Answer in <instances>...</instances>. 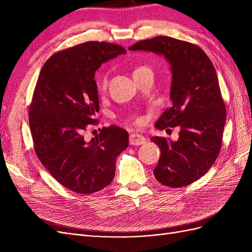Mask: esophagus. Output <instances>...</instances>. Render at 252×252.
I'll return each instance as SVG.
<instances>
[{
	"label": "esophagus",
	"mask_w": 252,
	"mask_h": 252,
	"mask_svg": "<svg viewBox=\"0 0 252 252\" xmlns=\"http://www.w3.org/2000/svg\"><path fill=\"white\" fill-rule=\"evenodd\" d=\"M145 142H146V139L140 133H131L130 136H129V143H130V145H133V146H139V145H142Z\"/></svg>",
	"instance_id": "1"
}]
</instances>
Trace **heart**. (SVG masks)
I'll return each mask as SVG.
<instances>
[{
    "label": "heart",
    "instance_id": "heart-1",
    "mask_svg": "<svg viewBox=\"0 0 252 252\" xmlns=\"http://www.w3.org/2000/svg\"><path fill=\"white\" fill-rule=\"evenodd\" d=\"M152 73L151 69L148 67V66H145V65H142V66H138L134 68L133 70V77H136V75H141L143 73ZM96 83H97V87L100 88L101 90H104L106 89V87H107V75L106 74H102L100 75V77L97 78L96 80Z\"/></svg>",
    "mask_w": 252,
    "mask_h": 252
}]
</instances>
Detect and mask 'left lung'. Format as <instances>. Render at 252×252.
Listing matches in <instances>:
<instances>
[{
	"instance_id": "obj_1",
	"label": "left lung",
	"mask_w": 252,
	"mask_h": 252,
	"mask_svg": "<svg viewBox=\"0 0 252 252\" xmlns=\"http://www.w3.org/2000/svg\"><path fill=\"white\" fill-rule=\"evenodd\" d=\"M128 49L163 56L170 65L172 105L155 126H179L180 133L178 141L151 138L161 149L154 173L165 186L191 184L211 168L222 145L226 108L215 66L199 46L169 36L140 41Z\"/></svg>"
}]
</instances>
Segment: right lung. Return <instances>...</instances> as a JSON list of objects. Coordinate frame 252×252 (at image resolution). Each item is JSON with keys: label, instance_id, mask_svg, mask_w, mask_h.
Listing matches in <instances>:
<instances>
[{"label": "right lung", "instance_id": "add662e5", "mask_svg": "<svg viewBox=\"0 0 252 252\" xmlns=\"http://www.w3.org/2000/svg\"><path fill=\"white\" fill-rule=\"evenodd\" d=\"M120 55L126 50L117 44L83 43L50 57L37 79L29 107L35 154L71 191L87 194L108 186L117 158L128 147V132L114 125L89 142L83 136L100 110L95 71Z\"/></svg>", "mask_w": 252, "mask_h": 252}]
</instances>
